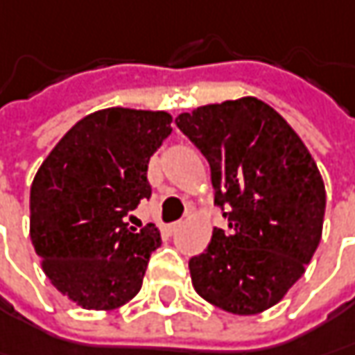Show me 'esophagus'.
Segmentation results:
<instances>
[{"label": "esophagus", "mask_w": 355, "mask_h": 355, "mask_svg": "<svg viewBox=\"0 0 355 355\" xmlns=\"http://www.w3.org/2000/svg\"><path fill=\"white\" fill-rule=\"evenodd\" d=\"M180 226H182V223L168 224V226H166V232H168V234H177L178 230H180Z\"/></svg>", "instance_id": "esophagus-1"}]
</instances>
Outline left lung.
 <instances>
[{
    "label": "left lung",
    "instance_id": "left-lung-1",
    "mask_svg": "<svg viewBox=\"0 0 355 355\" xmlns=\"http://www.w3.org/2000/svg\"><path fill=\"white\" fill-rule=\"evenodd\" d=\"M210 164L214 205L228 230H212L189 260L194 290L226 312L272 308L302 278L322 239L326 189L310 150L256 97L205 105L175 119Z\"/></svg>",
    "mask_w": 355,
    "mask_h": 355
}]
</instances>
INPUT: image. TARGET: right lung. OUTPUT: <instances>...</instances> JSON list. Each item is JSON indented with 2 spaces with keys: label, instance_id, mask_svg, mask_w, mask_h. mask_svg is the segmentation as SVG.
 Masks as SVG:
<instances>
[{
  "label": "right lung",
  "instance_id": "obj_1",
  "mask_svg": "<svg viewBox=\"0 0 355 355\" xmlns=\"http://www.w3.org/2000/svg\"><path fill=\"white\" fill-rule=\"evenodd\" d=\"M164 111L111 107L75 123L39 166L29 232L51 284L87 310L137 296L161 246L155 224L137 230L131 210L150 196L148 161L171 135Z\"/></svg>",
  "mask_w": 355,
  "mask_h": 355
}]
</instances>
